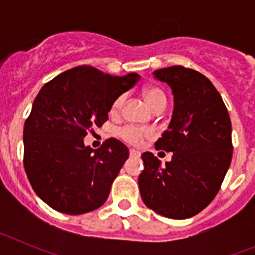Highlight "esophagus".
Segmentation results:
<instances>
[{
	"instance_id": "esophagus-1",
	"label": "esophagus",
	"mask_w": 255,
	"mask_h": 255,
	"mask_svg": "<svg viewBox=\"0 0 255 255\" xmlns=\"http://www.w3.org/2000/svg\"><path fill=\"white\" fill-rule=\"evenodd\" d=\"M139 155H140V153H139L138 150L130 149V157H139Z\"/></svg>"
}]
</instances>
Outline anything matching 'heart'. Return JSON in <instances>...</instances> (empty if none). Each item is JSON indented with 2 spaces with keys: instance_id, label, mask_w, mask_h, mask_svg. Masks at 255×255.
<instances>
[{
  "instance_id": "1",
  "label": "heart",
  "mask_w": 255,
  "mask_h": 255,
  "mask_svg": "<svg viewBox=\"0 0 255 255\" xmlns=\"http://www.w3.org/2000/svg\"><path fill=\"white\" fill-rule=\"evenodd\" d=\"M143 96L144 100L150 107L154 110L155 107H158L162 103H166V96H164L163 92L157 87H153V85H149V87H145L143 89ZM124 103H125V94H121L114 101L111 106V114L117 115L121 111ZM121 138L124 140L129 141L131 144H140L143 141L144 138H147L149 132L145 131V130L140 129V128H136V126H126L124 129H121L120 131Z\"/></svg>"
}]
</instances>
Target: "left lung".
Here are the masks:
<instances>
[{
	"instance_id": "1",
	"label": "left lung",
	"mask_w": 255,
	"mask_h": 255,
	"mask_svg": "<svg viewBox=\"0 0 255 255\" xmlns=\"http://www.w3.org/2000/svg\"><path fill=\"white\" fill-rule=\"evenodd\" d=\"M168 84L173 111L157 149L172 152L161 166L150 152L141 158L139 189L144 204L173 220L189 218L215 199L233 158L231 121L222 97L203 74L184 66L153 71Z\"/></svg>"
}]
</instances>
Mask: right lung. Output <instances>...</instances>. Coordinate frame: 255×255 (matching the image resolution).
Returning a JSON list of instances; mask_svg holds the SVG:
<instances>
[{
	"instance_id": "right-lung-1",
	"label": "right lung",
	"mask_w": 255,
	"mask_h": 255,
	"mask_svg": "<svg viewBox=\"0 0 255 255\" xmlns=\"http://www.w3.org/2000/svg\"><path fill=\"white\" fill-rule=\"evenodd\" d=\"M140 79L78 66L53 78L35 97L24 125V167L38 197L66 215H83L107 200L129 157L117 139L98 149L84 144L87 131L102 126L117 97Z\"/></svg>"
}]
</instances>
